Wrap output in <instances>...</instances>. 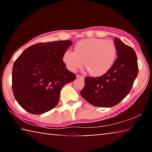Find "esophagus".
<instances>
[{
    "instance_id": "34e87169",
    "label": "esophagus",
    "mask_w": 152,
    "mask_h": 152,
    "mask_svg": "<svg viewBox=\"0 0 152 152\" xmlns=\"http://www.w3.org/2000/svg\"><path fill=\"white\" fill-rule=\"evenodd\" d=\"M76 78H80V79H84V77L83 76H81V75H76Z\"/></svg>"
}]
</instances>
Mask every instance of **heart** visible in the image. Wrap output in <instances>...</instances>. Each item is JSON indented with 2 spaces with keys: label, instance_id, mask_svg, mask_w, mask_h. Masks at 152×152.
Returning <instances> with one entry per match:
<instances>
[{
  "label": "heart",
  "instance_id": "1",
  "mask_svg": "<svg viewBox=\"0 0 152 152\" xmlns=\"http://www.w3.org/2000/svg\"><path fill=\"white\" fill-rule=\"evenodd\" d=\"M117 49L110 40L88 38L79 41L74 51L68 50L63 56V61L71 72L83 66L93 76H101L109 71L115 61Z\"/></svg>",
  "mask_w": 152,
  "mask_h": 152
}]
</instances>
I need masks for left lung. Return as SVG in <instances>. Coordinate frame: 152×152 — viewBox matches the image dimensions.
I'll return each mask as SVG.
<instances>
[{"label":"left lung","instance_id":"1","mask_svg":"<svg viewBox=\"0 0 152 152\" xmlns=\"http://www.w3.org/2000/svg\"><path fill=\"white\" fill-rule=\"evenodd\" d=\"M117 58L110 70L97 78L86 77L81 96L96 107H111L131 91L138 73L137 58L132 48L115 37Z\"/></svg>","mask_w":152,"mask_h":152}]
</instances>
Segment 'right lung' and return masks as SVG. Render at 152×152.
Instances as JSON below:
<instances>
[{
  "instance_id": "obj_1",
  "label": "right lung",
  "mask_w": 152,
  "mask_h": 152,
  "mask_svg": "<svg viewBox=\"0 0 152 152\" xmlns=\"http://www.w3.org/2000/svg\"><path fill=\"white\" fill-rule=\"evenodd\" d=\"M72 44L70 40L36 43L15 61L12 92L26 111L39 115L52 109L58 103L62 87L76 79L63 61L64 53Z\"/></svg>"
}]
</instances>
